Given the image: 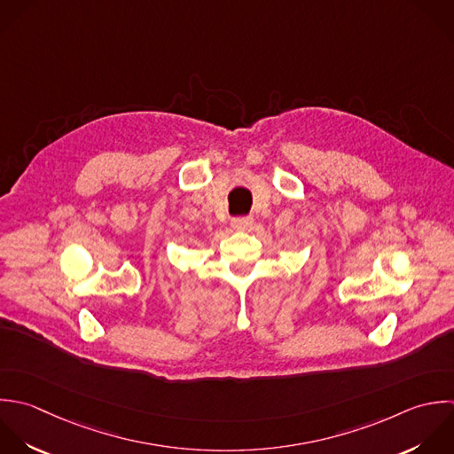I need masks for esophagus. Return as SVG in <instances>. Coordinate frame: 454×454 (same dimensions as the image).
<instances>
[{"label": "esophagus", "instance_id": "1", "mask_svg": "<svg viewBox=\"0 0 454 454\" xmlns=\"http://www.w3.org/2000/svg\"><path fill=\"white\" fill-rule=\"evenodd\" d=\"M253 226V217L251 215H239L231 219V228L233 230H247Z\"/></svg>", "mask_w": 454, "mask_h": 454}]
</instances>
